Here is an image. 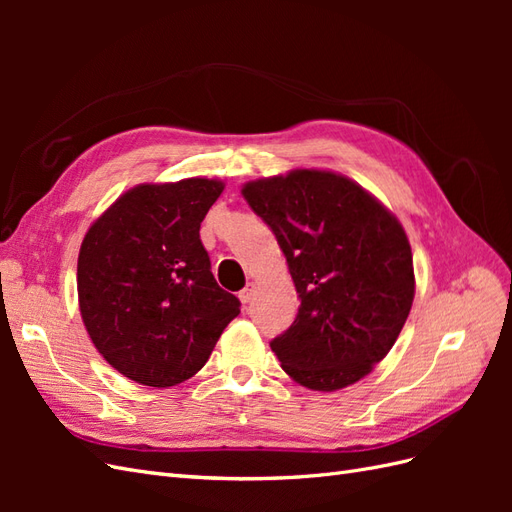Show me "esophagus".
I'll list each match as a JSON object with an SVG mask.
<instances>
[{
    "instance_id": "esophagus-1",
    "label": "esophagus",
    "mask_w": 512,
    "mask_h": 512,
    "mask_svg": "<svg viewBox=\"0 0 512 512\" xmlns=\"http://www.w3.org/2000/svg\"><path fill=\"white\" fill-rule=\"evenodd\" d=\"M239 299L243 305H250L254 299V284H247L241 292H239Z\"/></svg>"
}]
</instances>
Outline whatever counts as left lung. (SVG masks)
I'll list each match as a JSON object with an SVG mask.
<instances>
[{
    "instance_id": "1",
    "label": "left lung",
    "mask_w": 512,
    "mask_h": 512,
    "mask_svg": "<svg viewBox=\"0 0 512 512\" xmlns=\"http://www.w3.org/2000/svg\"><path fill=\"white\" fill-rule=\"evenodd\" d=\"M286 256L299 314L271 342L286 374L312 391L365 378L404 329L414 301L404 226L359 183L297 168L241 190Z\"/></svg>"
}]
</instances>
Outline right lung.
Wrapping results in <instances>:
<instances>
[{
	"mask_svg": "<svg viewBox=\"0 0 512 512\" xmlns=\"http://www.w3.org/2000/svg\"><path fill=\"white\" fill-rule=\"evenodd\" d=\"M224 183H141L89 226L76 288L91 342L126 378L175 386L209 361L241 303L222 290L200 222Z\"/></svg>",
	"mask_w": 512,
	"mask_h": 512,
	"instance_id": "add662e5",
	"label": "right lung"
}]
</instances>
